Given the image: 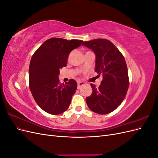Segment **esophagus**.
<instances>
[{"label":"esophagus","instance_id":"obj_1","mask_svg":"<svg viewBox=\"0 0 158 158\" xmlns=\"http://www.w3.org/2000/svg\"><path fill=\"white\" fill-rule=\"evenodd\" d=\"M85 85V83L83 82H78V88H80L81 86H82V85Z\"/></svg>","mask_w":158,"mask_h":158}]
</instances>
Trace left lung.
<instances>
[{
  "label": "left lung",
  "mask_w": 158,
  "mask_h": 158,
  "mask_svg": "<svg viewBox=\"0 0 158 158\" xmlns=\"http://www.w3.org/2000/svg\"><path fill=\"white\" fill-rule=\"evenodd\" d=\"M83 45L95 55V70L103 76L98 88L91 84L92 94L85 98L90 110L100 114L115 110L125 99L129 86L127 66L121 52L106 39L85 41Z\"/></svg>",
  "instance_id": "obj_1"
}]
</instances>
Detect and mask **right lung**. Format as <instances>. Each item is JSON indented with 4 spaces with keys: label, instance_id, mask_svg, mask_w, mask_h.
<instances>
[{
    "label": "right lung",
    "instance_id": "add662e5",
    "mask_svg": "<svg viewBox=\"0 0 158 158\" xmlns=\"http://www.w3.org/2000/svg\"><path fill=\"white\" fill-rule=\"evenodd\" d=\"M83 42L51 38L33 55L29 67V86L35 102L45 112L59 114L69 107L77 83L70 79L61 84L59 74L60 69L66 66L70 52Z\"/></svg>",
    "mask_w": 158,
    "mask_h": 158
}]
</instances>
